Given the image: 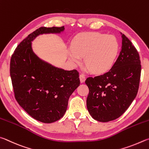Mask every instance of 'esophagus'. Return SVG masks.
<instances>
[{"label": "esophagus", "mask_w": 149, "mask_h": 149, "mask_svg": "<svg viewBox=\"0 0 149 149\" xmlns=\"http://www.w3.org/2000/svg\"><path fill=\"white\" fill-rule=\"evenodd\" d=\"M80 82H81V83L84 82V81L86 80V77L83 74H80Z\"/></svg>", "instance_id": "esophagus-1"}]
</instances>
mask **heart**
<instances>
[{
    "mask_svg": "<svg viewBox=\"0 0 149 149\" xmlns=\"http://www.w3.org/2000/svg\"><path fill=\"white\" fill-rule=\"evenodd\" d=\"M116 38L97 33H86L77 36L70 48L69 56L74 64H79L82 56L93 72L102 73L113 65L118 53Z\"/></svg>",
    "mask_w": 149,
    "mask_h": 149,
    "instance_id": "b5f03b06",
    "label": "heart"
}]
</instances>
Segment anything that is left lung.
<instances>
[{"mask_svg": "<svg viewBox=\"0 0 149 149\" xmlns=\"http://www.w3.org/2000/svg\"><path fill=\"white\" fill-rule=\"evenodd\" d=\"M122 49L113 66L105 74L88 77V111L93 118L107 122L118 118L137 95L141 65L139 53L122 34Z\"/></svg>", "mask_w": 149, "mask_h": 149, "instance_id": "1", "label": "left lung"}]
</instances>
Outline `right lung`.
<instances>
[{"mask_svg": "<svg viewBox=\"0 0 149 149\" xmlns=\"http://www.w3.org/2000/svg\"><path fill=\"white\" fill-rule=\"evenodd\" d=\"M60 27H42L29 35L15 48L10 59L15 98L29 115L44 123L58 120L67 111L68 101L80 85L76 69L65 70L44 62L34 54L31 41L44 33H59Z\"/></svg>", "mask_w": 149, "mask_h": 149, "instance_id": "obj_1", "label": "right lung"}]
</instances>
